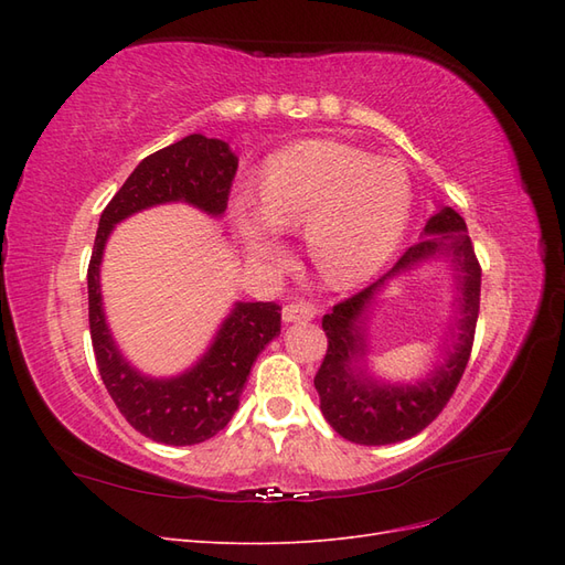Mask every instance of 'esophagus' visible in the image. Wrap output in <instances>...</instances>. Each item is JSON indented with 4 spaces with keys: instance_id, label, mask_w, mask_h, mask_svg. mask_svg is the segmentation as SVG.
<instances>
[{
    "instance_id": "esophagus-1",
    "label": "esophagus",
    "mask_w": 565,
    "mask_h": 565,
    "mask_svg": "<svg viewBox=\"0 0 565 565\" xmlns=\"http://www.w3.org/2000/svg\"><path fill=\"white\" fill-rule=\"evenodd\" d=\"M313 316H316V309H313L311 303H306V301H292V303H287L285 309H282V320L285 322L313 320Z\"/></svg>"
}]
</instances>
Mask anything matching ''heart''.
I'll return each instance as SVG.
<instances>
[{"mask_svg": "<svg viewBox=\"0 0 565 565\" xmlns=\"http://www.w3.org/2000/svg\"><path fill=\"white\" fill-rule=\"evenodd\" d=\"M413 183L393 160L337 141H311L270 158L256 212L237 198L235 231L249 259L278 264L276 233L306 231L320 276L349 287L377 273L403 243L413 214Z\"/></svg>", "mask_w": 565, "mask_h": 565, "instance_id": "obj_1", "label": "heart"}]
</instances>
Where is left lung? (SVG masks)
<instances>
[{
    "label": "left lung",
    "mask_w": 565,
    "mask_h": 565,
    "mask_svg": "<svg viewBox=\"0 0 565 565\" xmlns=\"http://www.w3.org/2000/svg\"><path fill=\"white\" fill-rule=\"evenodd\" d=\"M424 241L409 247L386 276L363 292L337 303L322 318L328 353L316 374L320 409L332 429L361 446H391L417 436L446 407L469 363L481 303V266L467 235V224L452 207H440L424 226ZM448 258L458 299L456 320L444 339L447 355L417 383H384L366 370L371 306L387 282L419 265Z\"/></svg>",
    "instance_id": "8db88e82"
}]
</instances>
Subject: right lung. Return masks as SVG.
<instances>
[{
    "instance_id": "1",
    "label": "right lung",
    "mask_w": 565,
    "mask_h": 565,
    "mask_svg": "<svg viewBox=\"0 0 565 565\" xmlns=\"http://www.w3.org/2000/svg\"><path fill=\"white\" fill-rule=\"evenodd\" d=\"M235 172L237 156L226 141L191 134L141 160L98 221L87 270L96 365L125 419L164 446H195L231 422L256 355L280 334V306L235 301L195 365L174 377H150L127 361L113 339L100 295V262L119 221L158 204L185 202L218 218L226 212Z\"/></svg>"
}]
</instances>
